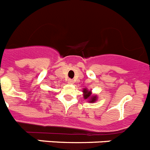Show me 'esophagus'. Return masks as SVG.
Wrapping results in <instances>:
<instances>
[{"mask_svg": "<svg viewBox=\"0 0 150 150\" xmlns=\"http://www.w3.org/2000/svg\"><path fill=\"white\" fill-rule=\"evenodd\" d=\"M74 80H68V83L69 84H74Z\"/></svg>", "mask_w": 150, "mask_h": 150, "instance_id": "obj_1", "label": "esophagus"}]
</instances>
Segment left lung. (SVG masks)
Masks as SVG:
<instances>
[{"label":"left lung","mask_w":150,"mask_h":150,"mask_svg":"<svg viewBox=\"0 0 150 150\" xmlns=\"http://www.w3.org/2000/svg\"><path fill=\"white\" fill-rule=\"evenodd\" d=\"M83 98L84 99L87 100L89 103H94L97 101L98 99V97H97V95H93L92 93V91L89 90L86 88H84L83 89Z\"/></svg>","instance_id":"1"}]
</instances>
